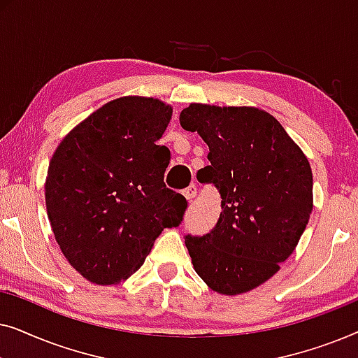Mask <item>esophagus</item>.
<instances>
[{
  "label": "esophagus",
  "instance_id": "obj_1",
  "mask_svg": "<svg viewBox=\"0 0 358 358\" xmlns=\"http://www.w3.org/2000/svg\"><path fill=\"white\" fill-rule=\"evenodd\" d=\"M182 194L187 200H192V199H195V195H197V189H195V185H190V187L185 189Z\"/></svg>",
  "mask_w": 358,
  "mask_h": 358
}]
</instances>
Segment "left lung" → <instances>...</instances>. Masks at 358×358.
Segmentation results:
<instances>
[{
	"instance_id": "8db88e82",
	"label": "left lung",
	"mask_w": 358,
	"mask_h": 358,
	"mask_svg": "<svg viewBox=\"0 0 358 358\" xmlns=\"http://www.w3.org/2000/svg\"><path fill=\"white\" fill-rule=\"evenodd\" d=\"M180 125L208 145L197 173L222 195V213L202 238L185 236L192 266L220 295L251 292L280 271L313 210L310 161L275 117L257 107L192 102Z\"/></svg>"
}]
</instances>
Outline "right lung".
I'll return each mask as SVG.
<instances>
[{
	"label": "right lung",
	"mask_w": 358,
	"mask_h": 358,
	"mask_svg": "<svg viewBox=\"0 0 358 358\" xmlns=\"http://www.w3.org/2000/svg\"><path fill=\"white\" fill-rule=\"evenodd\" d=\"M173 107L124 96L80 122L57 146L45 205L63 256L86 280L115 285L143 266L164 228L187 202L164 185L169 155L156 145Z\"/></svg>",
	"instance_id": "add662e5"
}]
</instances>
